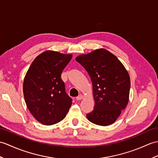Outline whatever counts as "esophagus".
I'll return each mask as SVG.
<instances>
[{
	"mask_svg": "<svg viewBox=\"0 0 158 158\" xmlns=\"http://www.w3.org/2000/svg\"><path fill=\"white\" fill-rule=\"evenodd\" d=\"M83 98V95L80 94L79 96L77 97V100H82Z\"/></svg>",
	"mask_w": 158,
	"mask_h": 158,
	"instance_id": "34e87169",
	"label": "esophagus"
}]
</instances>
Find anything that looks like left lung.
<instances>
[{
	"mask_svg": "<svg viewBox=\"0 0 158 158\" xmlns=\"http://www.w3.org/2000/svg\"><path fill=\"white\" fill-rule=\"evenodd\" d=\"M89 74L93 86L94 109L87 114L90 122L108 126L115 122L129 100V73L117 57L100 48L75 58Z\"/></svg>",
	"mask_w": 158,
	"mask_h": 158,
	"instance_id": "8db88e82",
	"label": "left lung"
}]
</instances>
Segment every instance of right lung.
I'll return each instance as SVG.
<instances>
[{
    "label": "right lung",
    "instance_id": "1",
    "mask_svg": "<svg viewBox=\"0 0 158 158\" xmlns=\"http://www.w3.org/2000/svg\"><path fill=\"white\" fill-rule=\"evenodd\" d=\"M71 58L72 54L45 51L35 58L25 76V102L35 120L44 125L64 119L72 104L61 79Z\"/></svg>",
    "mask_w": 158,
    "mask_h": 158
}]
</instances>
